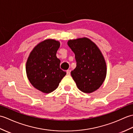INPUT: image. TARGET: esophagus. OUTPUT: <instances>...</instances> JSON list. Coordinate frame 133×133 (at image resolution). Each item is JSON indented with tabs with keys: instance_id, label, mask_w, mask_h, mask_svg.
Listing matches in <instances>:
<instances>
[{
	"instance_id": "34e87169",
	"label": "esophagus",
	"mask_w": 133,
	"mask_h": 133,
	"mask_svg": "<svg viewBox=\"0 0 133 133\" xmlns=\"http://www.w3.org/2000/svg\"><path fill=\"white\" fill-rule=\"evenodd\" d=\"M66 74L67 75H70V70L68 69L66 70Z\"/></svg>"
}]
</instances>
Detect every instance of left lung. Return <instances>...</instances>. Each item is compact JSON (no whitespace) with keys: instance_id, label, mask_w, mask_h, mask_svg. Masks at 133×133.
Segmentation results:
<instances>
[{"instance_id":"1","label":"left lung","mask_w":133,"mask_h":133,"mask_svg":"<svg viewBox=\"0 0 133 133\" xmlns=\"http://www.w3.org/2000/svg\"><path fill=\"white\" fill-rule=\"evenodd\" d=\"M68 45L75 54L76 68L71 76L78 89L86 93L98 89L107 76V65L100 50L86 37L69 40Z\"/></svg>"}]
</instances>
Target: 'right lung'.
<instances>
[{
  "mask_svg": "<svg viewBox=\"0 0 133 133\" xmlns=\"http://www.w3.org/2000/svg\"><path fill=\"white\" fill-rule=\"evenodd\" d=\"M60 43L46 40L35 47L26 64L29 82L43 93H49L58 87L66 72L60 69V60L56 57Z\"/></svg>",
  "mask_w": 133,
  "mask_h": 133,
  "instance_id": "1",
  "label": "right lung"
}]
</instances>
